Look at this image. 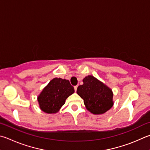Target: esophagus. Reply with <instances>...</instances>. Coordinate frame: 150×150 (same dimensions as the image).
Wrapping results in <instances>:
<instances>
[{"mask_svg": "<svg viewBox=\"0 0 150 150\" xmlns=\"http://www.w3.org/2000/svg\"><path fill=\"white\" fill-rule=\"evenodd\" d=\"M74 89H75V92L77 91V86H74Z\"/></svg>", "mask_w": 150, "mask_h": 150, "instance_id": "obj_1", "label": "esophagus"}]
</instances>
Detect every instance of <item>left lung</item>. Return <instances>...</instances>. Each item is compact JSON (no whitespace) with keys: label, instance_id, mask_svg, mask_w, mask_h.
<instances>
[{"label":"left lung","instance_id":"8db88e82","mask_svg":"<svg viewBox=\"0 0 150 150\" xmlns=\"http://www.w3.org/2000/svg\"><path fill=\"white\" fill-rule=\"evenodd\" d=\"M83 82L77 93L83 99L87 110L94 115H101L112 108L113 93L110 87L92 75L86 76Z\"/></svg>","mask_w":150,"mask_h":150}]
</instances>
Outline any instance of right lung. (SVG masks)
Returning <instances> with one entry per match:
<instances>
[{
  "label": "right lung",
  "instance_id": "right-lung-1",
  "mask_svg": "<svg viewBox=\"0 0 150 150\" xmlns=\"http://www.w3.org/2000/svg\"><path fill=\"white\" fill-rule=\"evenodd\" d=\"M75 90L69 81L62 78H54L42 89L37 97L39 108L47 113L58 112L68 97Z\"/></svg>",
  "mask_w": 150,
  "mask_h": 150
}]
</instances>
